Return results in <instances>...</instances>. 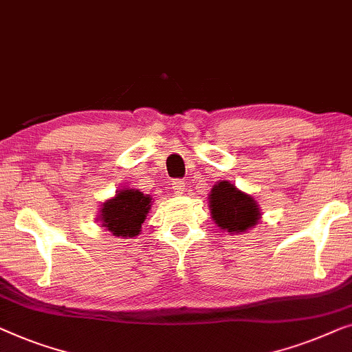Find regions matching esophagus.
Instances as JSON below:
<instances>
[{
    "instance_id": "obj_1",
    "label": "esophagus",
    "mask_w": 352,
    "mask_h": 352,
    "mask_svg": "<svg viewBox=\"0 0 352 352\" xmlns=\"http://www.w3.org/2000/svg\"><path fill=\"white\" fill-rule=\"evenodd\" d=\"M170 188L172 191L175 192V195H183V191H185V183H183L182 180H174L170 183Z\"/></svg>"
}]
</instances>
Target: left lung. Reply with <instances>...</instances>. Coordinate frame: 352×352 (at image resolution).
I'll list each match as a JSON object with an SVG mask.
<instances>
[{"label":"left lung","instance_id":"left-lung-1","mask_svg":"<svg viewBox=\"0 0 352 352\" xmlns=\"http://www.w3.org/2000/svg\"><path fill=\"white\" fill-rule=\"evenodd\" d=\"M209 210L214 223L230 234H242L258 225L261 212L254 196L228 180L217 182L209 192Z\"/></svg>","mask_w":352,"mask_h":352}]
</instances>
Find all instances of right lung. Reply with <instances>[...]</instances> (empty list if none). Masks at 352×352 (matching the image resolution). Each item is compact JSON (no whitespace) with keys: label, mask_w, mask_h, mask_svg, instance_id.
Returning <instances> with one entry per match:
<instances>
[{"label":"right lung","mask_w":352,"mask_h":352,"mask_svg":"<svg viewBox=\"0 0 352 352\" xmlns=\"http://www.w3.org/2000/svg\"><path fill=\"white\" fill-rule=\"evenodd\" d=\"M151 206L150 195H143L140 190L122 188L110 199L102 202L98 221L113 236L131 239L140 234L142 223L150 214Z\"/></svg>","instance_id":"1"}]
</instances>
